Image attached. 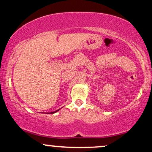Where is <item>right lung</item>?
I'll return each mask as SVG.
<instances>
[{
    "instance_id": "obj_1",
    "label": "right lung",
    "mask_w": 152,
    "mask_h": 152,
    "mask_svg": "<svg viewBox=\"0 0 152 152\" xmlns=\"http://www.w3.org/2000/svg\"><path fill=\"white\" fill-rule=\"evenodd\" d=\"M59 110H60V109H58V110H56V111H53V112H50V113H49V114H54V113L57 112V111H59Z\"/></svg>"
}]
</instances>
